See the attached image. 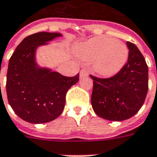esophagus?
<instances>
[{
	"mask_svg": "<svg viewBox=\"0 0 157 157\" xmlns=\"http://www.w3.org/2000/svg\"><path fill=\"white\" fill-rule=\"evenodd\" d=\"M88 73H87V71L85 70H81L80 71V74H79V76L80 78H85V77H88Z\"/></svg>",
	"mask_w": 157,
	"mask_h": 157,
	"instance_id": "obj_1",
	"label": "esophagus"
}]
</instances>
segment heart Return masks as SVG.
I'll return each instance as SVG.
<instances>
[{"mask_svg":"<svg viewBox=\"0 0 157 157\" xmlns=\"http://www.w3.org/2000/svg\"><path fill=\"white\" fill-rule=\"evenodd\" d=\"M75 52L84 61H92V67L103 78L115 76L124 67L129 58L126 45L105 36H94L80 43Z\"/></svg>","mask_w":157,"mask_h":157,"instance_id":"obj_1","label":"heart"}]
</instances>
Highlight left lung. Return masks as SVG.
Masks as SVG:
<instances>
[{"instance_id":"8db88e82","label":"left lung","mask_w":157,"mask_h":157,"mask_svg":"<svg viewBox=\"0 0 157 157\" xmlns=\"http://www.w3.org/2000/svg\"><path fill=\"white\" fill-rule=\"evenodd\" d=\"M129 58L126 64L109 78L94 80L91 105L97 115L105 120L122 121L130 119L142 107L148 91V67L137 48L126 42Z\"/></svg>"}]
</instances>
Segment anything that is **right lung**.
<instances>
[{"label": "right lung", "instance_id": "obj_1", "mask_svg": "<svg viewBox=\"0 0 157 157\" xmlns=\"http://www.w3.org/2000/svg\"><path fill=\"white\" fill-rule=\"evenodd\" d=\"M59 33H35L25 37L9 60L6 94L9 105L23 121L33 124L52 121L61 115L67 90L79 75L65 77L36 62V50L48 45Z\"/></svg>", "mask_w": 157, "mask_h": 157}]
</instances>
